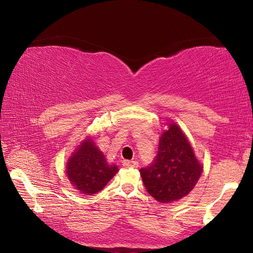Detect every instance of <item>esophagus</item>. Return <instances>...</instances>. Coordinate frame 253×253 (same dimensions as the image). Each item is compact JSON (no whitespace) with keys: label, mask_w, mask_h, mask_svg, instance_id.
<instances>
[{"label":"esophagus","mask_w":253,"mask_h":253,"mask_svg":"<svg viewBox=\"0 0 253 253\" xmlns=\"http://www.w3.org/2000/svg\"><path fill=\"white\" fill-rule=\"evenodd\" d=\"M123 166H125V168H138V162H136V161L125 160L123 161Z\"/></svg>","instance_id":"obj_1"}]
</instances>
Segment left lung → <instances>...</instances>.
Wrapping results in <instances>:
<instances>
[{"label": "left lung", "mask_w": 253, "mask_h": 253, "mask_svg": "<svg viewBox=\"0 0 253 253\" xmlns=\"http://www.w3.org/2000/svg\"><path fill=\"white\" fill-rule=\"evenodd\" d=\"M201 173L202 166L189 141L174 123L162 133L152 163L140 169L147 191L161 203H170L187 196L195 188Z\"/></svg>", "instance_id": "obj_1"}]
</instances>
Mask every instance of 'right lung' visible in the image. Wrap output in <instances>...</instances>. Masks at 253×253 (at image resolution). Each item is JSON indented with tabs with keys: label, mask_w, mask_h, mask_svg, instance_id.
Instances as JSON below:
<instances>
[{
	"label": "right lung",
	"mask_w": 253,
	"mask_h": 253,
	"mask_svg": "<svg viewBox=\"0 0 253 253\" xmlns=\"http://www.w3.org/2000/svg\"><path fill=\"white\" fill-rule=\"evenodd\" d=\"M117 171V166L106 163L103 153L91 139L84 140L69 159L66 169L71 184L84 195H93L103 189Z\"/></svg>",
	"instance_id": "right-lung-1"
}]
</instances>
